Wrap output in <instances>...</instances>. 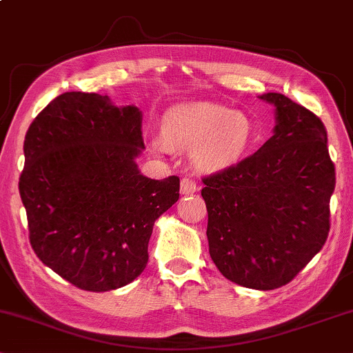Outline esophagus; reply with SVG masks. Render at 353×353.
<instances>
[{
  "label": "esophagus",
  "mask_w": 353,
  "mask_h": 353,
  "mask_svg": "<svg viewBox=\"0 0 353 353\" xmlns=\"http://www.w3.org/2000/svg\"><path fill=\"white\" fill-rule=\"evenodd\" d=\"M196 190H199V185H196V182L192 181L190 177H184V179L181 181V194L182 195L195 194Z\"/></svg>",
  "instance_id": "obj_1"
}]
</instances>
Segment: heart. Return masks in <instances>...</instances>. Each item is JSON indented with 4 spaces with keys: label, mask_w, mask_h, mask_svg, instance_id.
I'll list each match as a JSON object with an SVG mask.
<instances>
[{
    "label": "heart",
    "mask_w": 353,
    "mask_h": 353,
    "mask_svg": "<svg viewBox=\"0 0 353 353\" xmlns=\"http://www.w3.org/2000/svg\"><path fill=\"white\" fill-rule=\"evenodd\" d=\"M253 122L245 112L213 103L177 105L163 117V142L190 150L201 171H223L241 159L253 140Z\"/></svg>",
    "instance_id": "b5f03b06"
}]
</instances>
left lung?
Here are the masks:
<instances>
[{
    "instance_id": "8db88e82",
    "label": "left lung",
    "mask_w": 353,
    "mask_h": 353,
    "mask_svg": "<svg viewBox=\"0 0 353 353\" xmlns=\"http://www.w3.org/2000/svg\"><path fill=\"white\" fill-rule=\"evenodd\" d=\"M260 98L274 106V134L252 157L203 177L201 196L221 274L271 290L290 283L326 242L336 171L318 116L281 93Z\"/></svg>"
}]
</instances>
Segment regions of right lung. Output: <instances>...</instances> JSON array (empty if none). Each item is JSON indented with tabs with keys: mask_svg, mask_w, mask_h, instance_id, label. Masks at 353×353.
<instances>
[{
	"mask_svg": "<svg viewBox=\"0 0 353 353\" xmlns=\"http://www.w3.org/2000/svg\"><path fill=\"white\" fill-rule=\"evenodd\" d=\"M142 111L108 95L65 92L30 124L19 194L30 245L75 288L106 292L148 263L153 224L179 200V177L139 171Z\"/></svg>",
	"mask_w": 353,
	"mask_h": 353,
	"instance_id": "1",
	"label": "right lung"
}]
</instances>
